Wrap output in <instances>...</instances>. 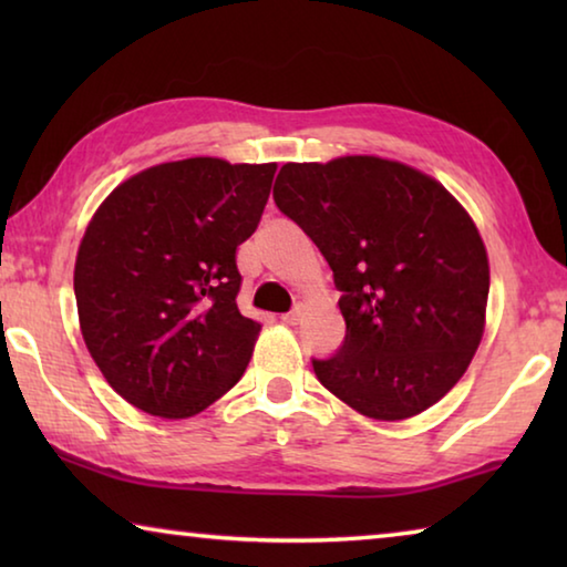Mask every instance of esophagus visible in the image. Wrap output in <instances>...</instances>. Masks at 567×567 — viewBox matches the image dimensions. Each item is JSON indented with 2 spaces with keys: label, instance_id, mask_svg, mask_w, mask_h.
<instances>
[{
  "label": "esophagus",
  "instance_id": "1",
  "mask_svg": "<svg viewBox=\"0 0 567 567\" xmlns=\"http://www.w3.org/2000/svg\"><path fill=\"white\" fill-rule=\"evenodd\" d=\"M302 315H305V305H302V302H297L290 312L282 315V322H287V324H297V322L302 320Z\"/></svg>",
  "mask_w": 567,
  "mask_h": 567
}]
</instances>
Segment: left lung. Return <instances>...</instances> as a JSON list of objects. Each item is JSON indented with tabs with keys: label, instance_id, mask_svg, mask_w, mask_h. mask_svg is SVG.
<instances>
[{
	"label": "left lung",
	"instance_id": "obj_1",
	"mask_svg": "<svg viewBox=\"0 0 567 567\" xmlns=\"http://www.w3.org/2000/svg\"><path fill=\"white\" fill-rule=\"evenodd\" d=\"M275 205L328 260L344 342L312 360L334 398L372 420H408L465 375L485 332L491 265L473 217L395 159L287 162Z\"/></svg>",
	"mask_w": 567,
	"mask_h": 567
}]
</instances>
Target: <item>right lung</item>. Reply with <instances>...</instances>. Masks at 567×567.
Here are the masks:
<instances>
[{"instance_id": "right-lung-1", "label": "right lung", "mask_w": 567, "mask_h": 567, "mask_svg": "<svg viewBox=\"0 0 567 567\" xmlns=\"http://www.w3.org/2000/svg\"><path fill=\"white\" fill-rule=\"evenodd\" d=\"M275 162L189 157L137 172L92 215L74 262L84 344L130 405L185 420L243 378L260 322L237 307V247L255 233Z\"/></svg>"}]
</instances>
